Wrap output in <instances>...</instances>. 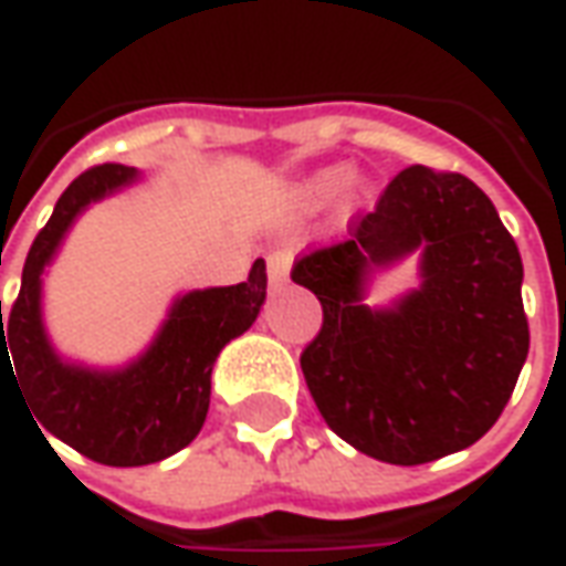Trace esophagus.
I'll list each match as a JSON object with an SVG mask.
<instances>
[{"label": "esophagus", "instance_id": "1", "mask_svg": "<svg viewBox=\"0 0 566 566\" xmlns=\"http://www.w3.org/2000/svg\"><path fill=\"white\" fill-rule=\"evenodd\" d=\"M287 272H291V254L287 251H275L270 254V284H279L287 282Z\"/></svg>", "mask_w": 566, "mask_h": 566}]
</instances>
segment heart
Here are the masks:
<instances>
[{
  "mask_svg": "<svg viewBox=\"0 0 566 566\" xmlns=\"http://www.w3.org/2000/svg\"><path fill=\"white\" fill-rule=\"evenodd\" d=\"M343 178H345L343 169H331V172L318 175V178H315V181L308 185V197H312V199L327 197L331 190H336V187L343 185Z\"/></svg>",
  "mask_w": 566,
  "mask_h": 566,
  "instance_id": "obj_1",
  "label": "heart"
}]
</instances>
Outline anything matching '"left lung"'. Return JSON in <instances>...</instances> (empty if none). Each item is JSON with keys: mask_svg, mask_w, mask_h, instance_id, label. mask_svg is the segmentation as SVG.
I'll return each instance as SVG.
<instances>
[{"mask_svg": "<svg viewBox=\"0 0 566 566\" xmlns=\"http://www.w3.org/2000/svg\"><path fill=\"white\" fill-rule=\"evenodd\" d=\"M416 247L426 248L417 294L385 313L360 307L366 272ZM522 275L515 239L467 175H394L376 209L291 270L324 312L300 355L321 418L397 467L473 446L510 403L531 348Z\"/></svg>", "mask_w": 566, "mask_h": 566, "instance_id": "1", "label": "left lung"}]
</instances>
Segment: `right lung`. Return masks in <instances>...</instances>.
Here are the masks:
<instances>
[{
	"instance_id": "add662e5",
	"label": "right lung",
	"mask_w": 566,
	"mask_h": 566,
	"mask_svg": "<svg viewBox=\"0 0 566 566\" xmlns=\"http://www.w3.org/2000/svg\"><path fill=\"white\" fill-rule=\"evenodd\" d=\"M133 178L136 169L124 163H99L81 172L32 242L8 324H2L0 300V376L11 369L20 381L39 430L105 467L157 463L193 442L209 412L214 357L254 324L266 296V263L258 258L248 282L181 296L157 343L133 367L91 373L63 364L44 339L39 275L72 218Z\"/></svg>"
}]
</instances>
